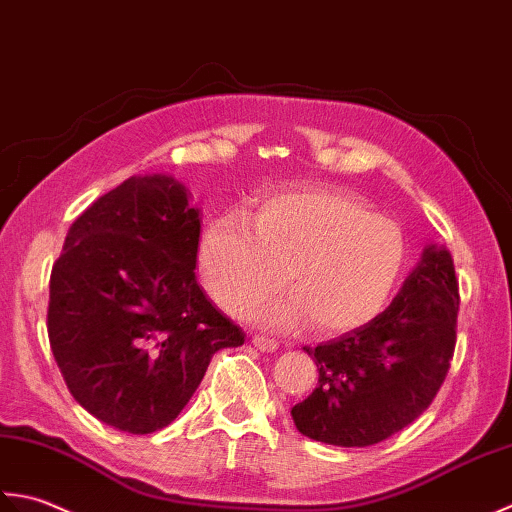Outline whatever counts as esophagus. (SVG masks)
<instances>
[{
	"label": "esophagus",
	"mask_w": 512,
	"mask_h": 512,
	"mask_svg": "<svg viewBox=\"0 0 512 512\" xmlns=\"http://www.w3.org/2000/svg\"><path fill=\"white\" fill-rule=\"evenodd\" d=\"M252 344L263 353H274L278 349V342L271 340V338H265V336H254L252 338Z\"/></svg>",
	"instance_id": "34e87169"
}]
</instances>
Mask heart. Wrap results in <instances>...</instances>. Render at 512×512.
Returning <instances> with one entry per match:
<instances>
[{"label": "heart", "mask_w": 512, "mask_h": 512, "mask_svg": "<svg viewBox=\"0 0 512 512\" xmlns=\"http://www.w3.org/2000/svg\"><path fill=\"white\" fill-rule=\"evenodd\" d=\"M406 263L402 227L338 192L271 194L247 210L216 216L198 241V271L218 307L276 331L311 320L349 331L389 300ZM288 267L292 291L257 301ZM255 299L257 302L252 303Z\"/></svg>", "instance_id": "1"}]
</instances>
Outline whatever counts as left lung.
I'll list each match as a JSON object with an SVG mask.
<instances>
[{"instance_id":"8db88e82","label":"left lung","mask_w":512,"mask_h":512,"mask_svg":"<svg viewBox=\"0 0 512 512\" xmlns=\"http://www.w3.org/2000/svg\"><path fill=\"white\" fill-rule=\"evenodd\" d=\"M460 294L451 252L426 245L382 314L305 347L318 387L291 409L296 429L322 444H378L415 422L451 367Z\"/></svg>"}]
</instances>
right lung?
<instances>
[{"label": "right lung", "instance_id": "right-lung-1", "mask_svg": "<svg viewBox=\"0 0 512 512\" xmlns=\"http://www.w3.org/2000/svg\"><path fill=\"white\" fill-rule=\"evenodd\" d=\"M198 238L201 210L172 174L130 176L68 229L48 338L72 398L103 424H172L214 353L245 342L196 283Z\"/></svg>", "mask_w": 512, "mask_h": 512}]
</instances>
